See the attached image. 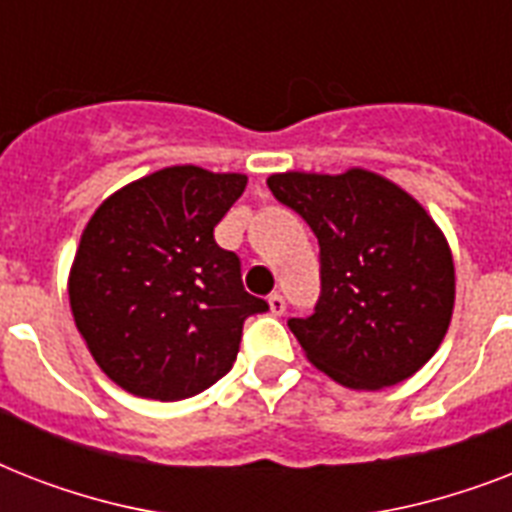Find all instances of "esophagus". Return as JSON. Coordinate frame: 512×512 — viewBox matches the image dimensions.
I'll list each match as a JSON object with an SVG mask.
<instances>
[{
	"instance_id": "obj_1",
	"label": "esophagus",
	"mask_w": 512,
	"mask_h": 512,
	"mask_svg": "<svg viewBox=\"0 0 512 512\" xmlns=\"http://www.w3.org/2000/svg\"><path fill=\"white\" fill-rule=\"evenodd\" d=\"M268 308H271L273 316H281V313L287 311V300L281 295H271L268 297Z\"/></svg>"
}]
</instances>
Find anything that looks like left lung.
Here are the masks:
<instances>
[{
  "mask_svg": "<svg viewBox=\"0 0 512 512\" xmlns=\"http://www.w3.org/2000/svg\"><path fill=\"white\" fill-rule=\"evenodd\" d=\"M273 196L311 225L321 297L289 329L316 369L353 390L409 380L444 340L454 311L449 241L420 201L377 172H279Z\"/></svg>",
  "mask_w": 512,
  "mask_h": 512,
  "instance_id": "1",
  "label": "left lung"
}]
</instances>
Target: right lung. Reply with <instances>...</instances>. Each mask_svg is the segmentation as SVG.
<instances>
[{
    "instance_id": "add662e5",
    "label": "right lung",
    "mask_w": 512,
    "mask_h": 512,
    "mask_svg": "<svg viewBox=\"0 0 512 512\" xmlns=\"http://www.w3.org/2000/svg\"><path fill=\"white\" fill-rule=\"evenodd\" d=\"M247 175L164 167L111 193L68 273L74 324L95 364L132 396L191 398L236 361L244 321L268 303L244 292L215 225Z\"/></svg>"
}]
</instances>
